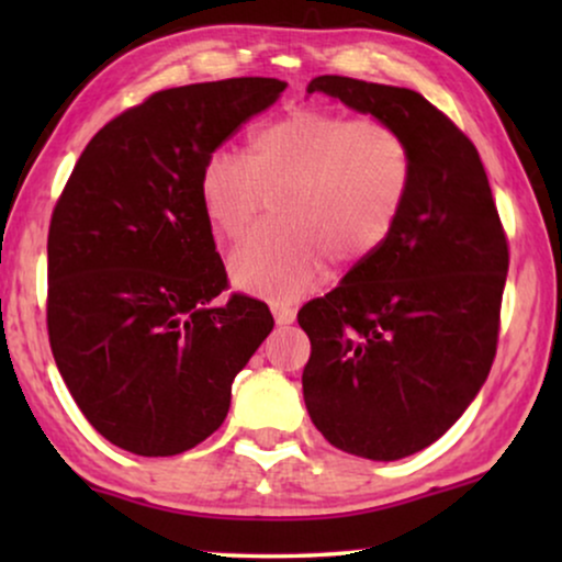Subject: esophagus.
<instances>
[{"mask_svg":"<svg viewBox=\"0 0 562 562\" xmlns=\"http://www.w3.org/2000/svg\"><path fill=\"white\" fill-rule=\"evenodd\" d=\"M271 310H273L276 325H279V327H286V325H291V322L296 319L294 304L286 302V299H276V302H271Z\"/></svg>","mask_w":562,"mask_h":562,"instance_id":"34e87169","label":"esophagus"}]
</instances>
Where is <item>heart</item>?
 I'll use <instances>...</instances> for the list:
<instances>
[{"mask_svg": "<svg viewBox=\"0 0 562 562\" xmlns=\"http://www.w3.org/2000/svg\"><path fill=\"white\" fill-rule=\"evenodd\" d=\"M414 173L412 140L389 120L294 110L252 127L243 158L212 153L199 199L229 243L276 202L279 227L250 237L229 271L245 289L289 299L319 281L329 260L356 268L375 256L409 204Z\"/></svg>", "mask_w": 562, "mask_h": 562, "instance_id": "obj_1", "label": "heart"}]
</instances>
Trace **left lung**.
Returning <instances> with one entry per match:
<instances>
[{
    "label": "left lung",
    "mask_w": 562,
    "mask_h": 562,
    "mask_svg": "<svg viewBox=\"0 0 562 562\" xmlns=\"http://www.w3.org/2000/svg\"><path fill=\"white\" fill-rule=\"evenodd\" d=\"M310 94L404 130L417 156L386 245L299 310L312 342L304 404L350 456L398 460L456 425L491 371L509 243L475 145L419 91L317 76Z\"/></svg>",
    "instance_id": "8db88e82"
}]
</instances>
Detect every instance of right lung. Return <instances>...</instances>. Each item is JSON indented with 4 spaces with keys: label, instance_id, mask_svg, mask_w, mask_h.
<instances>
[{
    "label": "right lung",
    "instance_id": "add662e5",
    "mask_svg": "<svg viewBox=\"0 0 562 562\" xmlns=\"http://www.w3.org/2000/svg\"><path fill=\"white\" fill-rule=\"evenodd\" d=\"M286 81L156 91L91 137L48 229V337L99 435L179 456L227 417L235 375L273 329L268 304L229 294L199 199L204 160Z\"/></svg>",
    "mask_w": 562,
    "mask_h": 562
}]
</instances>
